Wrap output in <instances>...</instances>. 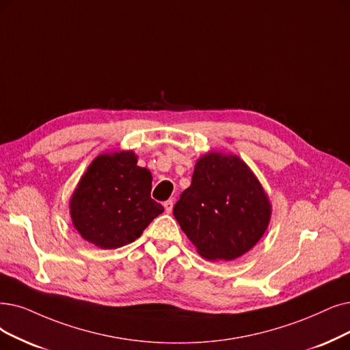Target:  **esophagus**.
Returning a JSON list of instances; mask_svg holds the SVG:
<instances>
[{"instance_id": "esophagus-1", "label": "esophagus", "mask_w": 350, "mask_h": 350, "mask_svg": "<svg viewBox=\"0 0 350 350\" xmlns=\"http://www.w3.org/2000/svg\"><path fill=\"white\" fill-rule=\"evenodd\" d=\"M163 208H165V213L166 214H171L172 213V208H174V200H167L163 202Z\"/></svg>"}]
</instances>
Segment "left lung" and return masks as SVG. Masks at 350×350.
I'll list each match as a JSON object with an SVG mask.
<instances>
[{
  "mask_svg": "<svg viewBox=\"0 0 350 350\" xmlns=\"http://www.w3.org/2000/svg\"><path fill=\"white\" fill-rule=\"evenodd\" d=\"M174 217L200 256L231 261L267 231L271 202L240 157L211 150L195 163L192 183L175 204Z\"/></svg>",
  "mask_w": 350,
  "mask_h": 350,
  "instance_id": "1",
  "label": "left lung"
}]
</instances>
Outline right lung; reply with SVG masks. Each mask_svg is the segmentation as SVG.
I'll list each match as a JSON object with an SVG mask.
<instances>
[{
    "label": "right lung",
    "instance_id": "right-lung-1",
    "mask_svg": "<svg viewBox=\"0 0 350 350\" xmlns=\"http://www.w3.org/2000/svg\"><path fill=\"white\" fill-rule=\"evenodd\" d=\"M150 189L152 174L137 166L133 150L100 153L70 198L73 227L97 248L115 250L131 244L163 213L162 205L150 198Z\"/></svg>",
    "mask_w": 350,
    "mask_h": 350
}]
</instances>
